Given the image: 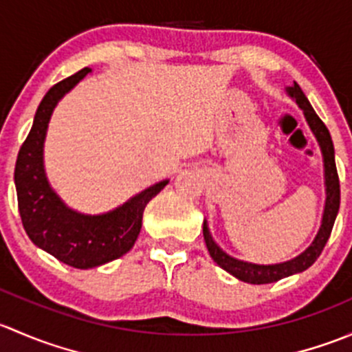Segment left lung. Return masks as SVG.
I'll list each match as a JSON object with an SVG mask.
<instances>
[{"instance_id": "obj_1", "label": "left lung", "mask_w": 352, "mask_h": 352, "mask_svg": "<svg viewBox=\"0 0 352 352\" xmlns=\"http://www.w3.org/2000/svg\"><path fill=\"white\" fill-rule=\"evenodd\" d=\"M286 94L289 95L293 100H296V104L300 105V109L303 110L305 119H307L308 126H310L311 133L317 138L318 144H320L322 156H324V173H325V208H324V216H322V225L318 230L317 236L314 239L310 247L305 252H301L298 257L291 258V261L281 262V264H271V265H261V264H252V262H243L239 258L232 257L226 252H223L218 247V243L212 240L211 233H209L208 223L204 221L202 225V235H204L206 247H208L209 255L212 257V261L219 265L221 269H225L226 272H230L232 276H235L236 279L243 283H250V285H269V283H276L279 279L287 278V276L298 274V272H303L320 257L322 250H324L325 243H327L330 232H332L333 221L337 218V212H339V204H340V186H339V175H337L336 168V156H333V143L330 133L324 122H322L320 117L315 113L314 107L310 105L308 98L305 97V94L301 91L300 85L294 83L293 87L286 88Z\"/></svg>"}]
</instances>
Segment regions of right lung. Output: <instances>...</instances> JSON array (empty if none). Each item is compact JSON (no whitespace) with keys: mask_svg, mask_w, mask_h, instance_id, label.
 I'll list each match as a JSON object with an SVG mask.
<instances>
[{"mask_svg":"<svg viewBox=\"0 0 352 352\" xmlns=\"http://www.w3.org/2000/svg\"><path fill=\"white\" fill-rule=\"evenodd\" d=\"M90 71L88 67L78 71L45 94L15 165L19 211L28 239L76 269L98 267L127 254L141 232L144 208L168 184V180H162L119 208L94 216L67 208L49 186L44 170V141L52 110Z\"/></svg>","mask_w":352,"mask_h":352,"instance_id":"1","label":"right lung"}]
</instances>
